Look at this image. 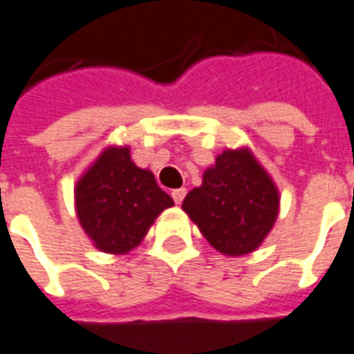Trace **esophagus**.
<instances>
[{
    "instance_id": "obj_1",
    "label": "esophagus",
    "mask_w": 354,
    "mask_h": 354,
    "mask_svg": "<svg viewBox=\"0 0 354 354\" xmlns=\"http://www.w3.org/2000/svg\"><path fill=\"white\" fill-rule=\"evenodd\" d=\"M184 197H185V187L172 189V199H174V203H176V205H180V203L184 201Z\"/></svg>"
}]
</instances>
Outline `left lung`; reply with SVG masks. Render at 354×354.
I'll list each match as a JSON object with an SVG mask.
<instances>
[{
  "label": "left lung",
  "mask_w": 354,
  "mask_h": 354,
  "mask_svg": "<svg viewBox=\"0 0 354 354\" xmlns=\"http://www.w3.org/2000/svg\"><path fill=\"white\" fill-rule=\"evenodd\" d=\"M182 209L218 253H253L270 234L280 194L247 147L226 149L205 170L203 184L185 195Z\"/></svg>",
  "instance_id": "1"
}]
</instances>
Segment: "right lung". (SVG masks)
Wrapping results in <instances>:
<instances>
[{
	"label": "right lung",
	"mask_w": 354,
	"mask_h": 354,
	"mask_svg": "<svg viewBox=\"0 0 354 354\" xmlns=\"http://www.w3.org/2000/svg\"><path fill=\"white\" fill-rule=\"evenodd\" d=\"M86 236L103 253L124 254L142 243L155 218L174 205L151 170L136 167L130 147H107L74 187Z\"/></svg>",
	"instance_id": "obj_1"
}]
</instances>
